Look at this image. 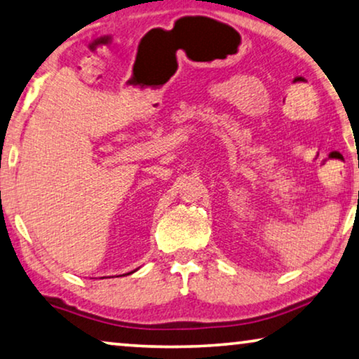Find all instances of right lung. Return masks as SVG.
I'll use <instances>...</instances> for the list:
<instances>
[{
    "label": "right lung",
    "instance_id": "add662e5",
    "mask_svg": "<svg viewBox=\"0 0 359 359\" xmlns=\"http://www.w3.org/2000/svg\"><path fill=\"white\" fill-rule=\"evenodd\" d=\"M130 273H133V271H130ZM130 273H127V275H130Z\"/></svg>",
    "mask_w": 359,
    "mask_h": 359
}]
</instances>
